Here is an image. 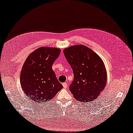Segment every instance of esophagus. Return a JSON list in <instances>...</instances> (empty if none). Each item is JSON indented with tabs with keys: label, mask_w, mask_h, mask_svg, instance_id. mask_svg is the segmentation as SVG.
I'll return each mask as SVG.
<instances>
[{
	"label": "esophagus",
	"mask_w": 133,
	"mask_h": 133,
	"mask_svg": "<svg viewBox=\"0 0 133 133\" xmlns=\"http://www.w3.org/2000/svg\"><path fill=\"white\" fill-rule=\"evenodd\" d=\"M62 85L64 88H67V83H62Z\"/></svg>",
	"instance_id": "obj_1"
}]
</instances>
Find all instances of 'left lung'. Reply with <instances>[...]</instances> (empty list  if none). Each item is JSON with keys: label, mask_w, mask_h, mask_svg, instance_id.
I'll use <instances>...</instances> for the list:
<instances>
[{"label": "left lung", "mask_w": 133, "mask_h": 133, "mask_svg": "<svg viewBox=\"0 0 133 133\" xmlns=\"http://www.w3.org/2000/svg\"><path fill=\"white\" fill-rule=\"evenodd\" d=\"M63 54L74 76L70 85L73 96L84 103L94 101L104 89L107 81L106 68L101 58L83 45L67 48L63 50Z\"/></svg>", "instance_id": "left-lung-1"}]
</instances>
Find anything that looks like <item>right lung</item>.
<instances>
[{"label":"right lung","mask_w":133,"mask_h":133,"mask_svg":"<svg viewBox=\"0 0 133 133\" xmlns=\"http://www.w3.org/2000/svg\"><path fill=\"white\" fill-rule=\"evenodd\" d=\"M60 53L57 48L41 47L32 52L24 62L20 75L21 86L32 101L46 102L63 88L52 69Z\"/></svg>","instance_id":"add662e5"}]
</instances>
